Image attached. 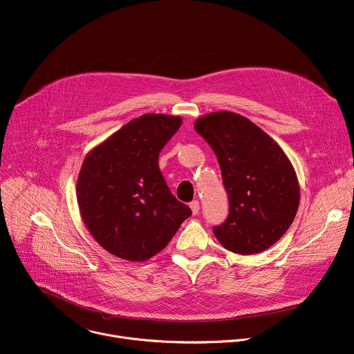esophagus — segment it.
Segmentation results:
<instances>
[{
	"label": "esophagus",
	"mask_w": 354,
	"mask_h": 354,
	"mask_svg": "<svg viewBox=\"0 0 354 354\" xmlns=\"http://www.w3.org/2000/svg\"><path fill=\"white\" fill-rule=\"evenodd\" d=\"M189 206H190V209H192V213H194L195 216H196V214H199V210H201V205H199V202H198V201L190 202V203H189Z\"/></svg>",
	"instance_id": "esophagus-1"
}]
</instances>
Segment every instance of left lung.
I'll return each instance as SVG.
<instances>
[{"label": "left lung", "mask_w": 354, "mask_h": 354, "mask_svg": "<svg viewBox=\"0 0 354 354\" xmlns=\"http://www.w3.org/2000/svg\"><path fill=\"white\" fill-rule=\"evenodd\" d=\"M195 130L217 156L229 216L213 233L236 254H257L275 244L291 226L299 206V185L281 147L248 118L210 113Z\"/></svg>", "instance_id": "left-lung-1"}]
</instances>
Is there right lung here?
I'll return each instance as SVG.
<instances>
[{
	"instance_id": "1",
	"label": "right lung",
	"mask_w": 354,
	"mask_h": 354,
	"mask_svg": "<svg viewBox=\"0 0 354 354\" xmlns=\"http://www.w3.org/2000/svg\"><path fill=\"white\" fill-rule=\"evenodd\" d=\"M180 124V117L144 114L84 158L76 189L80 214L95 241L118 259H151L192 214L158 165Z\"/></svg>"
}]
</instances>
